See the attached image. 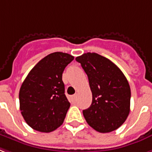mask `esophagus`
Segmentation results:
<instances>
[{
    "mask_svg": "<svg viewBox=\"0 0 152 152\" xmlns=\"http://www.w3.org/2000/svg\"><path fill=\"white\" fill-rule=\"evenodd\" d=\"M71 98H72V100L75 102L76 99V95H73V96H72Z\"/></svg>",
    "mask_w": 152,
    "mask_h": 152,
    "instance_id": "esophagus-1",
    "label": "esophagus"
}]
</instances>
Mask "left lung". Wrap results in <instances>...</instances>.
I'll return each instance as SVG.
<instances>
[{
  "label": "left lung",
  "mask_w": 152,
  "mask_h": 152,
  "mask_svg": "<svg viewBox=\"0 0 152 152\" xmlns=\"http://www.w3.org/2000/svg\"><path fill=\"white\" fill-rule=\"evenodd\" d=\"M76 61L86 72L92 93L91 106L83 111L87 123L99 132L116 130L130 112L128 81L114 63L97 53H84Z\"/></svg>",
  "instance_id": "8db88e82"
}]
</instances>
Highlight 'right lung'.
<instances>
[{
  "label": "right lung",
  "instance_id": "obj_1",
  "mask_svg": "<svg viewBox=\"0 0 152 152\" xmlns=\"http://www.w3.org/2000/svg\"><path fill=\"white\" fill-rule=\"evenodd\" d=\"M73 60L68 53H51L32 68L22 83L20 110L32 129L51 132L63 124L70 103L64 94L62 74Z\"/></svg>",
  "mask_w": 152,
  "mask_h": 152
}]
</instances>
